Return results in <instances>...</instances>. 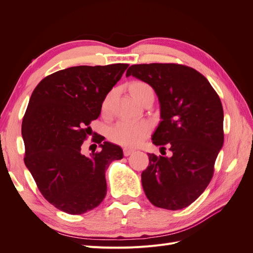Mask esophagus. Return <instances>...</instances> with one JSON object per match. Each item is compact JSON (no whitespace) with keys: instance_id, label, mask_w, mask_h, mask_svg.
<instances>
[{"instance_id":"esophagus-1","label":"esophagus","mask_w":253,"mask_h":253,"mask_svg":"<svg viewBox=\"0 0 253 253\" xmlns=\"http://www.w3.org/2000/svg\"><path fill=\"white\" fill-rule=\"evenodd\" d=\"M134 152H135L134 149H129V148L124 149V154H125V156H129V155H131L132 153H134Z\"/></svg>"}]
</instances>
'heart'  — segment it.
Segmentation results:
<instances>
[{
    "label": "heart",
    "instance_id": "1",
    "mask_svg": "<svg viewBox=\"0 0 253 253\" xmlns=\"http://www.w3.org/2000/svg\"><path fill=\"white\" fill-rule=\"evenodd\" d=\"M129 93L137 102L145 96L153 95V89L148 83L135 81L129 85ZM112 94L105 97L102 103L103 110H106L111 101ZM150 132V125L147 121L121 120L110 129V138L118 144L125 147H134L140 143Z\"/></svg>",
    "mask_w": 253,
    "mask_h": 253
}]
</instances>
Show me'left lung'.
I'll list each match as a JSON object with an SVG mask.
<instances>
[{
  "label": "left lung",
  "mask_w": 253,
  "mask_h": 253,
  "mask_svg": "<svg viewBox=\"0 0 253 253\" xmlns=\"http://www.w3.org/2000/svg\"><path fill=\"white\" fill-rule=\"evenodd\" d=\"M126 76H133L155 90L162 121L152 141L172 153L170 157L148 153L150 163L141 173L144 193L158 208H186L209 185L223 148L220 99L201 73L186 65L135 64Z\"/></svg>",
  "instance_id": "left-lung-1"
}]
</instances>
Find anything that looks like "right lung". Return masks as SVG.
I'll use <instances>...</instances> for the list:
<instances>
[{
  "label": "right lung",
  "mask_w": 253,
  "mask_h": 253,
  "mask_svg": "<svg viewBox=\"0 0 253 253\" xmlns=\"http://www.w3.org/2000/svg\"><path fill=\"white\" fill-rule=\"evenodd\" d=\"M128 64L74 66L45 77L34 89L22 122L24 163L45 200L68 214H83L106 195L105 171L124 157L119 145L98 137L88 156L82 143L90 122Z\"/></svg>",
  "instance_id": "right-lung-1"
}]
</instances>
